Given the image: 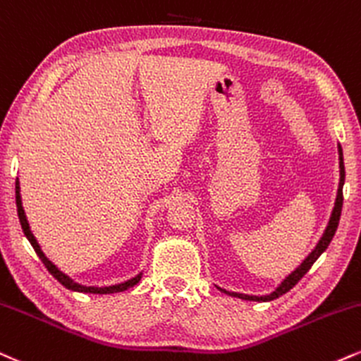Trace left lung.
<instances>
[{
  "label": "left lung",
  "instance_id": "obj_1",
  "mask_svg": "<svg viewBox=\"0 0 361 361\" xmlns=\"http://www.w3.org/2000/svg\"><path fill=\"white\" fill-rule=\"evenodd\" d=\"M338 154H340V183H338V192H336V200H334V207L331 210V215H329V220L326 224V228H324L323 235L318 240V244H316L314 249H312L310 254H307V257L302 260L299 266L294 269L293 272H290L289 276H286L284 279H282L279 284H277V288L274 290H271L269 294H264V296H252V294H242V293H233V290H227V289H222L216 286V289H220L222 293L227 294V296H232V298H238V299H244V301H257V302H267V301H274L276 298L282 296V294H286L288 290H290L294 288V286L298 284L299 281H301V277L306 274L307 271H310L312 264L318 260V257L321 254H323L324 250L328 249L329 242L333 240L334 233H336V228H338V224H340V216H341V207H343V185H345V163H343V149H341V145H338Z\"/></svg>",
  "mask_w": 361,
  "mask_h": 361
}]
</instances>
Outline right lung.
Masks as SVG:
<instances>
[{"mask_svg":"<svg viewBox=\"0 0 361 361\" xmlns=\"http://www.w3.org/2000/svg\"><path fill=\"white\" fill-rule=\"evenodd\" d=\"M15 193H16V208H18V219H20L21 228H23L25 235H27L28 242H30V244H32V247L35 249V252H37L38 257L42 259V262L45 264V267L49 269L50 274L54 276L55 279L63 286V288H67V289H71V290H75V293H84V294H114V293H123V290H126V289H131V288H134V286L137 284L139 281H141L142 271L139 272V274L134 276V277H131V279L123 281V282H117V284H111V286H84V284H80V282L73 281L71 276L65 274L63 271H60V269L56 267L55 264L51 262L49 257H47L45 252L42 250L40 244H38V240H37V238H35L32 228H30L27 214H25L23 202H21V188H20L18 178H16Z\"/></svg>","mask_w":361,"mask_h":361,"instance_id":"right-lung-1","label":"right lung"}]
</instances>
